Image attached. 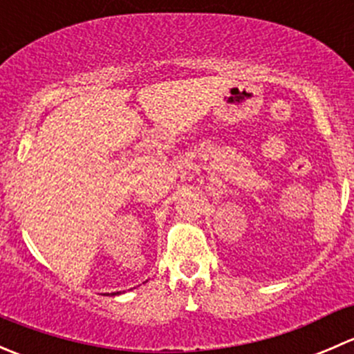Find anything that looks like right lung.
Instances as JSON below:
<instances>
[{
    "mask_svg": "<svg viewBox=\"0 0 354 354\" xmlns=\"http://www.w3.org/2000/svg\"><path fill=\"white\" fill-rule=\"evenodd\" d=\"M114 295H120V292H113V296H114Z\"/></svg>",
    "mask_w": 354,
    "mask_h": 354,
    "instance_id": "obj_1",
    "label": "right lung"
}]
</instances>
